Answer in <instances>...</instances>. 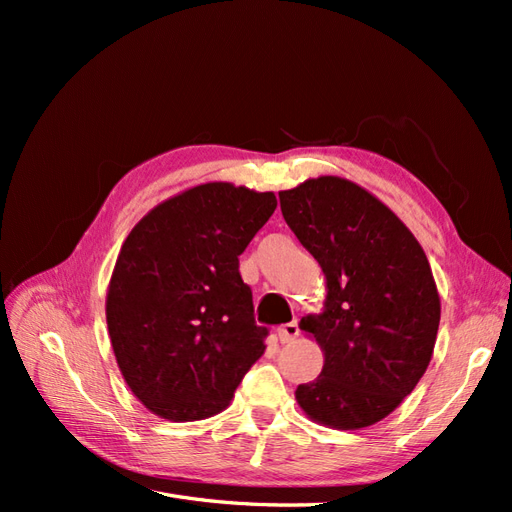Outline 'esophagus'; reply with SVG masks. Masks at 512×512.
<instances>
[{
  "label": "esophagus",
  "instance_id": "esophagus-1",
  "mask_svg": "<svg viewBox=\"0 0 512 512\" xmlns=\"http://www.w3.org/2000/svg\"><path fill=\"white\" fill-rule=\"evenodd\" d=\"M301 333L299 324L297 322H288V324H282L280 329H277V337H280L282 344H290L292 339H297Z\"/></svg>",
  "mask_w": 512,
  "mask_h": 512
}]
</instances>
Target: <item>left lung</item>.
<instances>
[{
    "mask_svg": "<svg viewBox=\"0 0 512 512\" xmlns=\"http://www.w3.org/2000/svg\"><path fill=\"white\" fill-rule=\"evenodd\" d=\"M280 205L329 288L324 312L301 320L324 350V367L294 395L322 425H374L431 361L440 297L429 260L406 224L352 181L307 179L280 192Z\"/></svg>",
    "mask_w": 512,
    "mask_h": 512,
    "instance_id": "8db88e82",
    "label": "left lung"
}]
</instances>
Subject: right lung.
Segmentation results:
<instances>
[{"mask_svg":"<svg viewBox=\"0 0 512 512\" xmlns=\"http://www.w3.org/2000/svg\"><path fill=\"white\" fill-rule=\"evenodd\" d=\"M273 192L205 183L151 209L123 241L106 294L108 335L132 393L162 418L222 412L265 354L239 256Z\"/></svg>","mask_w":512,"mask_h":512,"instance_id":"obj_1","label":"right lung"}]
</instances>
